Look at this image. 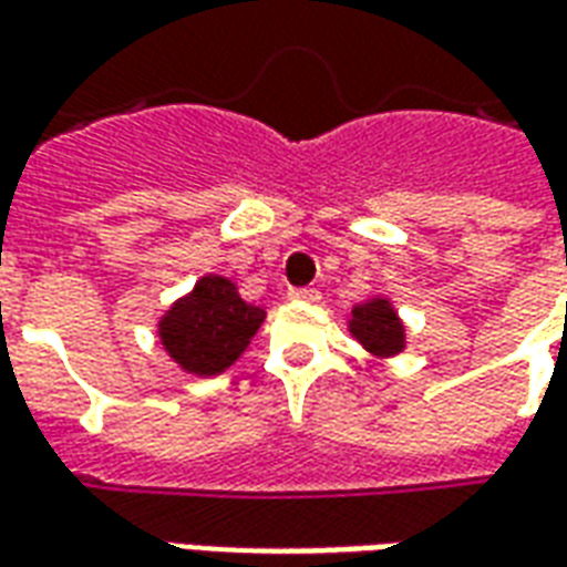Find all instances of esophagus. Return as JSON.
<instances>
[{
    "label": "esophagus",
    "instance_id": "1",
    "mask_svg": "<svg viewBox=\"0 0 567 567\" xmlns=\"http://www.w3.org/2000/svg\"><path fill=\"white\" fill-rule=\"evenodd\" d=\"M288 297H291V300H307V303H316V300H319V291H316V288H288Z\"/></svg>",
    "mask_w": 567,
    "mask_h": 567
}]
</instances>
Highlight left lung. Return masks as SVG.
<instances>
[{
  "label": "left lung",
  "instance_id": "obj_1",
  "mask_svg": "<svg viewBox=\"0 0 567 567\" xmlns=\"http://www.w3.org/2000/svg\"><path fill=\"white\" fill-rule=\"evenodd\" d=\"M349 331H352L358 343L368 349L370 355L392 358L404 349V324L398 319L392 303L382 300V297H373L368 303L352 309Z\"/></svg>",
  "mask_w": 567,
  "mask_h": 567
}]
</instances>
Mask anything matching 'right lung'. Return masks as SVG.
<instances>
[{"instance_id":"right-lung-1","label":"right lung","mask_w":567,"mask_h":567,"mask_svg":"<svg viewBox=\"0 0 567 567\" xmlns=\"http://www.w3.org/2000/svg\"><path fill=\"white\" fill-rule=\"evenodd\" d=\"M264 321V309L246 303L224 276H203L157 324L163 349L197 377H215L246 352Z\"/></svg>"}]
</instances>
